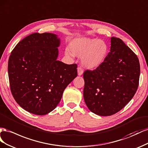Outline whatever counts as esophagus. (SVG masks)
I'll return each mask as SVG.
<instances>
[{"mask_svg": "<svg viewBox=\"0 0 148 148\" xmlns=\"http://www.w3.org/2000/svg\"><path fill=\"white\" fill-rule=\"evenodd\" d=\"M84 73V70L81 66H79L77 67V73L79 75H81Z\"/></svg>", "mask_w": 148, "mask_h": 148, "instance_id": "34e87169", "label": "esophagus"}]
</instances>
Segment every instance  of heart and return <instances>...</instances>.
Returning <instances> with one entry per match:
<instances>
[{
	"label": "heart",
	"mask_w": 148,
	"mask_h": 148,
	"mask_svg": "<svg viewBox=\"0 0 148 148\" xmlns=\"http://www.w3.org/2000/svg\"><path fill=\"white\" fill-rule=\"evenodd\" d=\"M69 49H66L67 56H82L84 66L88 69H95L102 65L108 53V46L103 40L92 38H79L71 42Z\"/></svg>",
	"instance_id": "b5f03b06"
}]
</instances>
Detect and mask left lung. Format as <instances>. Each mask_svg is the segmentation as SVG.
I'll list each match as a JSON object with an SVG mask.
<instances>
[{"label": "left lung", "instance_id": "obj_1", "mask_svg": "<svg viewBox=\"0 0 148 148\" xmlns=\"http://www.w3.org/2000/svg\"><path fill=\"white\" fill-rule=\"evenodd\" d=\"M140 75L136 54L119 38H111V47L103 64L84 71V99L90 110L100 116L113 115L136 93Z\"/></svg>", "mask_w": 148, "mask_h": 148}]
</instances>
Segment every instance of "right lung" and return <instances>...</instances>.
<instances>
[{
	"label": "right lung",
	"mask_w": 148,
	"mask_h": 148,
	"mask_svg": "<svg viewBox=\"0 0 148 148\" xmlns=\"http://www.w3.org/2000/svg\"><path fill=\"white\" fill-rule=\"evenodd\" d=\"M60 40L50 33H34L12 50L8 62L10 90L20 106L38 115L56 107L68 84L77 77L76 64L57 60Z\"/></svg>",
	"instance_id": "obj_1"
}]
</instances>
